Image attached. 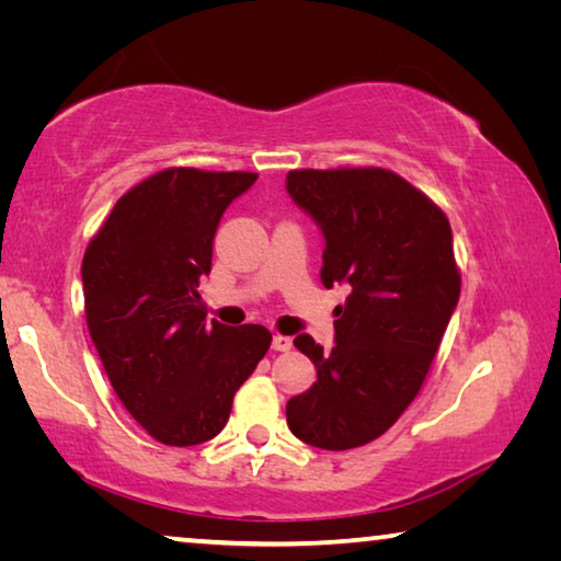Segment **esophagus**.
Instances as JSON below:
<instances>
[{"instance_id": "34e87169", "label": "esophagus", "mask_w": 561, "mask_h": 561, "mask_svg": "<svg viewBox=\"0 0 561 561\" xmlns=\"http://www.w3.org/2000/svg\"><path fill=\"white\" fill-rule=\"evenodd\" d=\"M272 348H274V351H289V348H291V339L277 334V336L272 339Z\"/></svg>"}]
</instances>
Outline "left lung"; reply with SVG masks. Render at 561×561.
<instances>
[{
	"label": "left lung",
	"instance_id": "8db88e82",
	"mask_svg": "<svg viewBox=\"0 0 561 561\" xmlns=\"http://www.w3.org/2000/svg\"><path fill=\"white\" fill-rule=\"evenodd\" d=\"M287 193L324 234L321 284H351L336 307V346L294 339L317 366L309 391L289 398L299 440L348 450L401 417L428 376L460 299L445 213L383 168L289 170Z\"/></svg>",
	"mask_w": 561,
	"mask_h": 561
}]
</instances>
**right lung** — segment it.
<instances>
[{
	"mask_svg": "<svg viewBox=\"0 0 561 561\" xmlns=\"http://www.w3.org/2000/svg\"><path fill=\"white\" fill-rule=\"evenodd\" d=\"M257 173L168 168L130 187L81 264L87 324L113 391L165 445L215 438L267 354L260 324L205 321L201 282L222 213Z\"/></svg>",
	"mask_w": 561,
	"mask_h": 561,
	"instance_id": "obj_1",
	"label": "right lung"
}]
</instances>
